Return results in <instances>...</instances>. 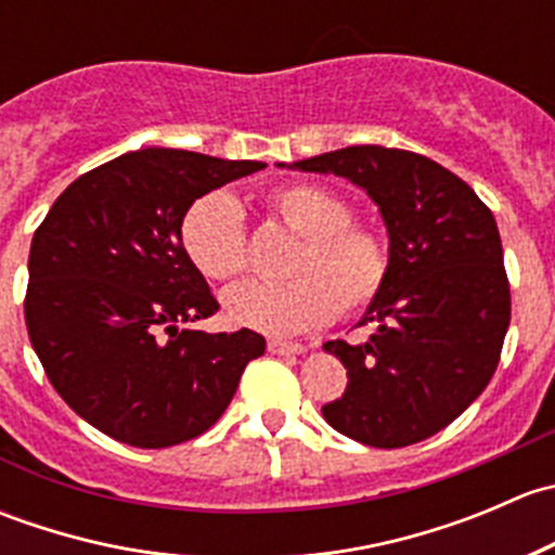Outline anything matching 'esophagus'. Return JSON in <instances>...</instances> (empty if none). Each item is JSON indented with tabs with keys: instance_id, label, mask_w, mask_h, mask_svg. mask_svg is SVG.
<instances>
[{
	"instance_id": "obj_1",
	"label": "esophagus",
	"mask_w": 555,
	"mask_h": 555,
	"mask_svg": "<svg viewBox=\"0 0 555 555\" xmlns=\"http://www.w3.org/2000/svg\"><path fill=\"white\" fill-rule=\"evenodd\" d=\"M268 351L271 354H279V357H289V354H306L309 351V346L306 344H295V340H268Z\"/></svg>"
}]
</instances>
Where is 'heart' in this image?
Returning <instances> with one entry per match:
<instances>
[{
    "label": "heart",
    "mask_w": 555,
    "mask_h": 555,
    "mask_svg": "<svg viewBox=\"0 0 555 555\" xmlns=\"http://www.w3.org/2000/svg\"><path fill=\"white\" fill-rule=\"evenodd\" d=\"M279 225L300 236L284 284L244 282L222 295L225 317L266 335H298L333 322L340 311L371 309L389 284L391 246L376 225L354 220L338 193L293 182L266 195ZM184 255L206 279L242 276L249 268L244 211L233 195L215 190L193 201L179 228Z\"/></svg>",
    "instance_id": "heart-1"
}]
</instances>
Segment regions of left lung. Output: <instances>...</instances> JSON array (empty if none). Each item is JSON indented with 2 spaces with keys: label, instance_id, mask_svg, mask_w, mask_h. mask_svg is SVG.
I'll use <instances>...</instances> for the list:
<instances>
[{
  "label": "left lung",
  "instance_id": "left-lung-1",
  "mask_svg": "<svg viewBox=\"0 0 555 555\" xmlns=\"http://www.w3.org/2000/svg\"><path fill=\"white\" fill-rule=\"evenodd\" d=\"M293 166L365 188L391 246L389 284L360 322L376 327L371 338L324 344L349 376L324 418L373 449L440 433L491 382L511 324L494 215L464 179L411 150L357 144Z\"/></svg>",
  "mask_w": 555,
  "mask_h": 555
}]
</instances>
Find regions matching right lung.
<instances>
[{
  "label": "right lung",
  "mask_w": 555,
  "mask_h": 555,
  "mask_svg": "<svg viewBox=\"0 0 555 555\" xmlns=\"http://www.w3.org/2000/svg\"><path fill=\"white\" fill-rule=\"evenodd\" d=\"M266 169L147 147L77 177L39 222L29 251L26 330L53 389L88 424L137 449L204 435L262 357L255 330L179 324L220 311L184 255L195 198Z\"/></svg>",
  "instance_id": "right-lung-1"
}]
</instances>
